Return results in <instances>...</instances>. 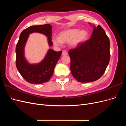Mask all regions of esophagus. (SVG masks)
Here are the masks:
<instances>
[{"mask_svg": "<svg viewBox=\"0 0 126 126\" xmlns=\"http://www.w3.org/2000/svg\"><path fill=\"white\" fill-rule=\"evenodd\" d=\"M62 55L63 56H65V55H68V53H67V52L66 50H63V52H62Z\"/></svg>", "mask_w": 126, "mask_h": 126, "instance_id": "esophagus-1", "label": "esophagus"}]
</instances>
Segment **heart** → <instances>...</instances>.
<instances>
[{"label": "heart", "instance_id": "heart-1", "mask_svg": "<svg viewBox=\"0 0 126 126\" xmlns=\"http://www.w3.org/2000/svg\"><path fill=\"white\" fill-rule=\"evenodd\" d=\"M88 37L87 30L78 29H69L61 32L58 37H53L52 41L55 45L60 46L62 43H69L71 46L75 48L86 41Z\"/></svg>", "mask_w": 126, "mask_h": 126}]
</instances>
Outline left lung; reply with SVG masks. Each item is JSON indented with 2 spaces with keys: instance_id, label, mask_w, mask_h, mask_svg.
I'll use <instances>...</instances> for the list:
<instances>
[{
  "instance_id": "8db88e82",
  "label": "left lung",
  "mask_w": 126,
  "mask_h": 126,
  "mask_svg": "<svg viewBox=\"0 0 126 126\" xmlns=\"http://www.w3.org/2000/svg\"><path fill=\"white\" fill-rule=\"evenodd\" d=\"M71 74L80 82H90L104 74L110 58V41L100 25L94 27L90 38L70 49Z\"/></svg>"
}]
</instances>
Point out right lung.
<instances>
[{"instance_id":"right-lung-1","label":"right lung","mask_w":126,"mask_h":126,"mask_svg":"<svg viewBox=\"0 0 126 126\" xmlns=\"http://www.w3.org/2000/svg\"><path fill=\"white\" fill-rule=\"evenodd\" d=\"M52 26L50 24L32 26L21 32L16 47V64L18 71L26 81L32 84H41L48 81L54 73V68L60 58L62 51L49 49L44 59L39 63L29 64L24 56V48L30 33L39 32L48 37L51 46Z\"/></svg>"}]
</instances>
